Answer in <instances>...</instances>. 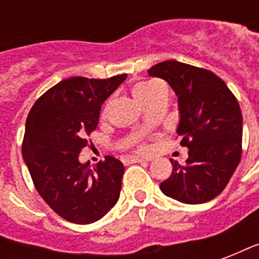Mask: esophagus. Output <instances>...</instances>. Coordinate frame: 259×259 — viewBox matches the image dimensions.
Returning a JSON list of instances; mask_svg holds the SVG:
<instances>
[{
  "instance_id": "obj_1",
  "label": "esophagus",
  "mask_w": 259,
  "mask_h": 259,
  "mask_svg": "<svg viewBox=\"0 0 259 259\" xmlns=\"http://www.w3.org/2000/svg\"><path fill=\"white\" fill-rule=\"evenodd\" d=\"M124 165H130V163H141V162H146V159L144 158H139V157H127L123 159Z\"/></svg>"
}]
</instances>
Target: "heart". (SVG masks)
<instances>
[{
  "mask_svg": "<svg viewBox=\"0 0 259 259\" xmlns=\"http://www.w3.org/2000/svg\"><path fill=\"white\" fill-rule=\"evenodd\" d=\"M162 93H166V90L158 81H141L133 87V96L143 107Z\"/></svg>",
  "mask_w": 259,
  "mask_h": 259,
  "instance_id": "1",
  "label": "heart"
}]
</instances>
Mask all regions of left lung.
Wrapping results in <instances>:
<instances>
[{
    "label": "left lung",
    "mask_w": 259,
    "mask_h": 259,
    "mask_svg": "<svg viewBox=\"0 0 259 259\" xmlns=\"http://www.w3.org/2000/svg\"><path fill=\"white\" fill-rule=\"evenodd\" d=\"M178 97L180 146L189 148L185 165L174 159L170 178L161 183L165 195L183 204H202L225 190L241 158L243 116L233 93L209 70L165 61L148 69Z\"/></svg>",
    "instance_id": "8db88e82"
}]
</instances>
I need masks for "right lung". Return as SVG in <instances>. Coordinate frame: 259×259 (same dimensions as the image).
I'll return each instance as SVG.
<instances>
[{
	"mask_svg": "<svg viewBox=\"0 0 259 259\" xmlns=\"http://www.w3.org/2000/svg\"><path fill=\"white\" fill-rule=\"evenodd\" d=\"M126 76L69 77L46 91L29 112L23 161L42 200L69 222H97L118 202L123 163L108 155L90 169L79 154L96 130L101 105Z\"/></svg>",
	"mask_w": 259,
	"mask_h": 259,
	"instance_id": "right-lung-1",
	"label": "right lung"
}]
</instances>
